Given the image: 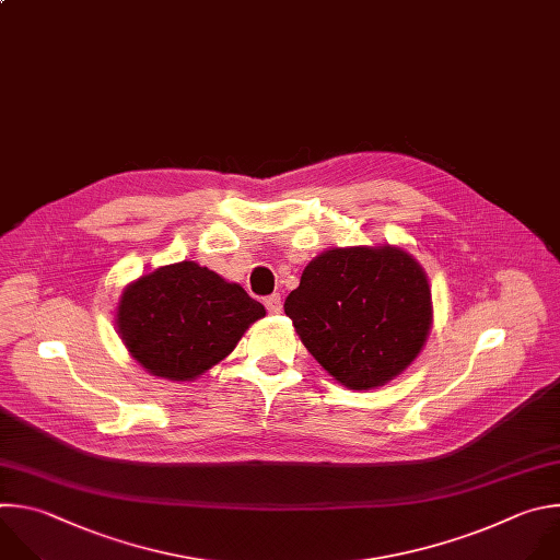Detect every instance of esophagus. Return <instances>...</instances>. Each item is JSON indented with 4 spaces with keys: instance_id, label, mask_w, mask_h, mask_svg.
<instances>
[{
    "instance_id": "esophagus-1",
    "label": "esophagus",
    "mask_w": 560,
    "mask_h": 560,
    "mask_svg": "<svg viewBox=\"0 0 560 560\" xmlns=\"http://www.w3.org/2000/svg\"><path fill=\"white\" fill-rule=\"evenodd\" d=\"M265 306H267V311L269 313H273V315H278L280 311H282V300H280V295L278 293H273V295H269L267 300H265Z\"/></svg>"
}]
</instances>
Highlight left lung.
Returning a JSON list of instances; mask_svg holds the SVG:
<instances>
[{
	"label": "left lung",
	"instance_id": "left-lung-1",
	"mask_svg": "<svg viewBox=\"0 0 560 560\" xmlns=\"http://www.w3.org/2000/svg\"><path fill=\"white\" fill-rule=\"evenodd\" d=\"M306 351L342 386L371 390L401 375L432 326L423 267L397 245L330 247L284 302Z\"/></svg>",
	"mask_w": 560,
	"mask_h": 560
}]
</instances>
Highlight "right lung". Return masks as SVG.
Instances as JSON below:
<instances>
[{"mask_svg":"<svg viewBox=\"0 0 560 560\" xmlns=\"http://www.w3.org/2000/svg\"><path fill=\"white\" fill-rule=\"evenodd\" d=\"M265 315V306L241 284L183 260L130 282L115 324L128 353L150 375L194 382L225 360Z\"/></svg>","mask_w":560,"mask_h":560,"instance_id":"right-lung-1","label":"right lung"}]
</instances>
